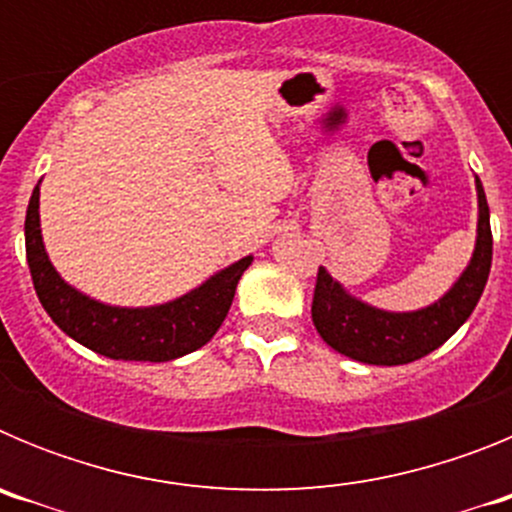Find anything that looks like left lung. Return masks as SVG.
<instances>
[{
    "label": "left lung",
    "instance_id": "8db88e82",
    "mask_svg": "<svg viewBox=\"0 0 512 512\" xmlns=\"http://www.w3.org/2000/svg\"><path fill=\"white\" fill-rule=\"evenodd\" d=\"M477 202V243H474L472 261L461 271L454 287L423 310L387 312L366 305L354 295H348L341 282H336L320 266L315 295H312V323L318 328L320 338L348 359L377 366L410 364L449 341L467 323L490 277V207L479 179Z\"/></svg>",
    "mask_w": 512,
    "mask_h": 512
}]
</instances>
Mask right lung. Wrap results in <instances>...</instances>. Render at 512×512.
Returning a JSON list of instances; mask_svg holds the SVG:
<instances>
[{"instance_id":"add662e5","label":"right lung","mask_w":512,"mask_h":512,"mask_svg":"<svg viewBox=\"0 0 512 512\" xmlns=\"http://www.w3.org/2000/svg\"><path fill=\"white\" fill-rule=\"evenodd\" d=\"M40 184L25 215V251L40 305L81 346L117 361H171L205 346L223 325L253 256L217 271L187 295L153 307H115L81 295L53 269L40 235Z\"/></svg>"}]
</instances>
